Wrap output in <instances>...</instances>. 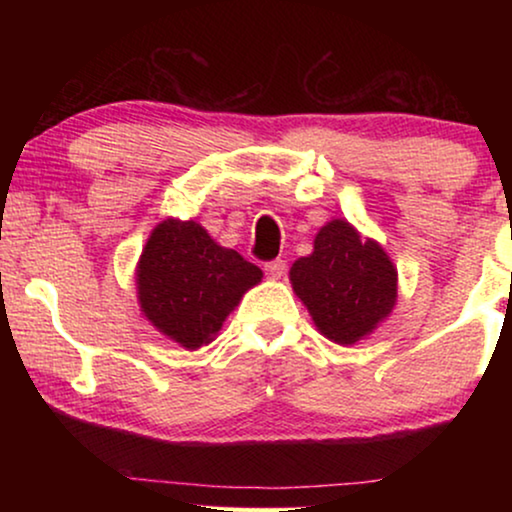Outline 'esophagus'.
I'll use <instances>...</instances> for the list:
<instances>
[{"label": "esophagus", "instance_id": "obj_1", "mask_svg": "<svg viewBox=\"0 0 512 512\" xmlns=\"http://www.w3.org/2000/svg\"><path fill=\"white\" fill-rule=\"evenodd\" d=\"M263 270L270 279H282L284 272H286V261H282V258H275V261L265 263Z\"/></svg>", "mask_w": 512, "mask_h": 512}]
</instances>
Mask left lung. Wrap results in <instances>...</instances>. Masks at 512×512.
<instances>
[{"label": "left lung", "instance_id": "1", "mask_svg": "<svg viewBox=\"0 0 512 512\" xmlns=\"http://www.w3.org/2000/svg\"><path fill=\"white\" fill-rule=\"evenodd\" d=\"M291 284L326 338L361 340L396 303V270L380 244L361 240L347 221L319 230L310 256L291 268Z\"/></svg>", "mask_w": 512, "mask_h": 512}]
</instances>
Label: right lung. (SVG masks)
Instances as JSON below:
<instances>
[{"mask_svg": "<svg viewBox=\"0 0 512 512\" xmlns=\"http://www.w3.org/2000/svg\"><path fill=\"white\" fill-rule=\"evenodd\" d=\"M263 272L223 249L193 221L167 219L153 230L137 265L142 312L181 347L198 349Z\"/></svg>", "mask_w": 512, "mask_h": 512, "instance_id": "1", "label": "right lung"}]
</instances>
